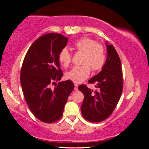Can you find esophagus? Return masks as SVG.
<instances>
[{
  "mask_svg": "<svg viewBox=\"0 0 149 149\" xmlns=\"http://www.w3.org/2000/svg\"><path fill=\"white\" fill-rule=\"evenodd\" d=\"M74 90H78V85H77V84H75L74 85Z\"/></svg>",
  "mask_w": 149,
  "mask_h": 149,
  "instance_id": "obj_1",
  "label": "esophagus"
}]
</instances>
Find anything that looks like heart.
<instances>
[{
	"label": "heart",
	"mask_w": 149,
	"mask_h": 149,
	"mask_svg": "<svg viewBox=\"0 0 149 149\" xmlns=\"http://www.w3.org/2000/svg\"><path fill=\"white\" fill-rule=\"evenodd\" d=\"M78 52L83 53L82 64L75 66L66 73L68 79L75 83H80L88 78L90 69L93 72L100 71L103 68L106 61L104 47L95 40L88 38L79 39L73 45ZM59 61L64 67H68L71 61V56L66 48H63L59 54Z\"/></svg>",
	"instance_id": "1"
}]
</instances>
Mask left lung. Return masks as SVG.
<instances>
[{"label": "left lung", "mask_w": 149, "mask_h": 149, "mask_svg": "<svg viewBox=\"0 0 149 149\" xmlns=\"http://www.w3.org/2000/svg\"><path fill=\"white\" fill-rule=\"evenodd\" d=\"M107 57L102 70L88 80L95 84V91L85 85L78 87L84 95L81 105L83 118L92 123L102 122L112 113L120 98L123 87L120 57L113 45L106 42Z\"/></svg>", "instance_id": "8db88e82"}]
</instances>
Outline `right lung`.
Listing matches in <instances>:
<instances>
[{
	"label": "right lung",
	"mask_w": 149,
	"mask_h": 149,
	"mask_svg": "<svg viewBox=\"0 0 149 149\" xmlns=\"http://www.w3.org/2000/svg\"><path fill=\"white\" fill-rule=\"evenodd\" d=\"M68 42L59 33L42 36L27 51L22 64L20 81L25 100L38 119L51 123L61 118L74 85L61 79L59 54ZM55 84L52 89L51 85Z\"/></svg>",
	"instance_id": "1"
}]
</instances>
